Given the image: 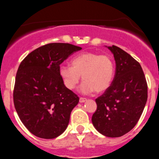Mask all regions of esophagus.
<instances>
[{
    "label": "esophagus",
    "mask_w": 159,
    "mask_h": 159,
    "mask_svg": "<svg viewBox=\"0 0 159 159\" xmlns=\"http://www.w3.org/2000/svg\"><path fill=\"white\" fill-rule=\"evenodd\" d=\"M86 101H87V99L84 98H79L80 103H84V102H85Z\"/></svg>",
    "instance_id": "34e87169"
}]
</instances>
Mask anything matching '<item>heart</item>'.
<instances>
[{
    "label": "heart",
    "instance_id": "b5f03b06",
    "mask_svg": "<svg viewBox=\"0 0 159 159\" xmlns=\"http://www.w3.org/2000/svg\"><path fill=\"white\" fill-rule=\"evenodd\" d=\"M71 65H61L59 75L67 89L73 90L79 83L81 75L84 80L80 87L84 94L96 91L103 92L110 87L115 75V65L109 55L96 52H83L74 57Z\"/></svg>",
    "mask_w": 159,
    "mask_h": 159
}]
</instances>
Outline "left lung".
Instances as JSON below:
<instances>
[{
    "label": "left lung",
    "instance_id": "1",
    "mask_svg": "<svg viewBox=\"0 0 159 159\" xmlns=\"http://www.w3.org/2000/svg\"><path fill=\"white\" fill-rule=\"evenodd\" d=\"M107 48L115 57V77L110 87L96 98L97 110L91 121L102 134L117 138L131 131L139 121L148 98V86L137 61L117 46Z\"/></svg>",
    "mask_w": 159,
    "mask_h": 159
}]
</instances>
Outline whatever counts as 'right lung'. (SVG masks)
Wrapping results in <instances>:
<instances>
[{
  "mask_svg": "<svg viewBox=\"0 0 159 159\" xmlns=\"http://www.w3.org/2000/svg\"><path fill=\"white\" fill-rule=\"evenodd\" d=\"M81 47L51 43L35 49L17 71L14 104L25 127L37 137L51 139L68 125L79 98L67 89L59 75L60 65Z\"/></svg>",
  "mask_w": 159,
  "mask_h": 159,
  "instance_id": "obj_1",
  "label": "right lung"
}]
</instances>
